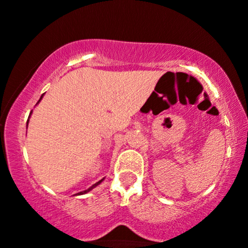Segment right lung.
<instances>
[{"instance_id": "1", "label": "right lung", "mask_w": 248, "mask_h": 248, "mask_svg": "<svg viewBox=\"0 0 248 248\" xmlns=\"http://www.w3.org/2000/svg\"><path fill=\"white\" fill-rule=\"evenodd\" d=\"M43 95H44V94H42V96H41V99H39V100H38V102L42 100ZM38 102H37V104H38ZM31 113H32V112H31ZM31 113H30V115H31ZM30 115H29V118H30ZM28 122H29V119H28ZM102 181H104V178H102V179H100V181H99V182H96V183H95V184H93V186H91V187H88V189H87V190H85V191H80V192H78V193H77V196H79V195H84V193H87V192H90V191H91V190H92V189H94V187H95V186H99V184H100Z\"/></svg>"}]
</instances>
